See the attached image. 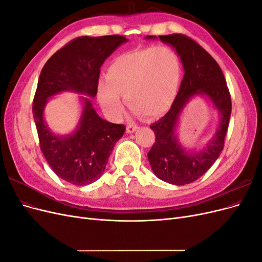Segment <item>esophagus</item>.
Listing matches in <instances>:
<instances>
[{
  "mask_svg": "<svg viewBox=\"0 0 262 262\" xmlns=\"http://www.w3.org/2000/svg\"><path fill=\"white\" fill-rule=\"evenodd\" d=\"M139 129V126L137 124H128L126 125V132L128 133H133L134 131H137Z\"/></svg>",
  "mask_w": 262,
  "mask_h": 262,
  "instance_id": "34e87169",
  "label": "esophagus"
}]
</instances>
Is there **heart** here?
Instances as JSON below:
<instances>
[{"mask_svg": "<svg viewBox=\"0 0 262 262\" xmlns=\"http://www.w3.org/2000/svg\"><path fill=\"white\" fill-rule=\"evenodd\" d=\"M180 60L171 48L158 46L124 52L107 69L98 83V98L107 113L119 117L124 97L134 112L148 118L165 114L176 97Z\"/></svg>", "mask_w": 262, "mask_h": 262, "instance_id": "b5f03b06", "label": "heart"}]
</instances>
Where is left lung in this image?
<instances>
[{
  "mask_svg": "<svg viewBox=\"0 0 262 262\" xmlns=\"http://www.w3.org/2000/svg\"><path fill=\"white\" fill-rule=\"evenodd\" d=\"M146 38H154L147 36ZM176 49L185 70L180 89L169 112L150 126L155 142L147 153L155 175L168 184H191L210 169L224 147L232 113V100L223 72L211 54L193 39L182 34L158 36ZM205 94L219 109L221 121L216 136L199 154L187 152L178 143L174 131L180 113L194 94Z\"/></svg>",
  "mask_w": 262,
  "mask_h": 262,
  "instance_id": "obj_1",
  "label": "left lung"
}]
</instances>
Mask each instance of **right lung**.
<instances>
[{
    "label": "right lung",
    "instance_id": "right-lung-1",
    "mask_svg": "<svg viewBox=\"0 0 262 262\" xmlns=\"http://www.w3.org/2000/svg\"><path fill=\"white\" fill-rule=\"evenodd\" d=\"M126 40L120 35L77 37L46 62L39 76L33 102L39 144L51 169L72 185H90L102 175L125 125L101 119L85 98L77 130L66 137L54 136L43 121L47 99L63 91L96 96L100 67Z\"/></svg>",
    "mask_w": 262,
    "mask_h": 262
}]
</instances>
